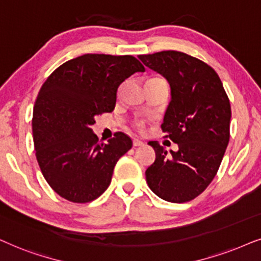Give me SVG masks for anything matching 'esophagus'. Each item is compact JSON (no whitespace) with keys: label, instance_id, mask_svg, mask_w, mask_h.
<instances>
[{"label":"esophagus","instance_id":"esophagus-1","mask_svg":"<svg viewBox=\"0 0 261 261\" xmlns=\"http://www.w3.org/2000/svg\"><path fill=\"white\" fill-rule=\"evenodd\" d=\"M144 144L143 141L138 140V138H134V147H142Z\"/></svg>","mask_w":261,"mask_h":261}]
</instances>
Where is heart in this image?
<instances>
[{
	"label": "heart",
	"instance_id": "obj_1",
	"mask_svg": "<svg viewBox=\"0 0 261 261\" xmlns=\"http://www.w3.org/2000/svg\"><path fill=\"white\" fill-rule=\"evenodd\" d=\"M135 126H136L138 130H143L144 126H145L144 120H136V121H135Z\"/></svg>",
	"mask_w": 261,
	"mask_h": 261
}]
</instances>
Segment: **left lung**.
Listing matches in <instances>:
<instances>
[{
	"label": "left lung",
	"instance_id": "obj_1",
	"mask_svg": "<svg viewBox=\"0 0 261 261\" xmlns=\"http://www.w3.org/2000/svg\"><path fill=\"white\" fill-rule=\"evenodd\" d=\"M145 67L161 74L171 86L172 100L162 133L178 144L167 154L158 141L155 162L145 178L156 196L185 203L199 196L217 174L230 137V101L217 72L210 65L179 51L141 55Z\"/></svg>",
	"mask_w": 261,
	"mask_h": 261
}]
</instances>
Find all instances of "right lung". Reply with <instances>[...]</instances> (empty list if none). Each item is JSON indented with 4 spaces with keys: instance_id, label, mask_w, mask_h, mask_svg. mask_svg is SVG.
<instances>
[{
    "instance_id": "obj_1",
    "label": "right lung",
    "mask_w": 261,
    "mask_h": 261,
    "mask_svg": "<svg viewBox=\"0 0 261 261\" xmlns=\"http://www.w3.org/2000/svg\"><path fill=\"white\" fill-rule=\"evenodd\" d=\"M144 70L134 56L87 54L60 65L43 83L33 109L34 149L45 180L62 198L88 203L110 186L133 141L116 133L99 143L90 126L114 110L118 87Z\"/></svg>"
}]
</instances>
